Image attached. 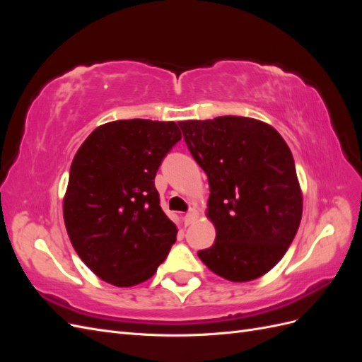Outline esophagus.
Returning <instances> with one entry per match:
<instances>
[{
  "instance_id": "34e87169",
  "label": "esophagus",
  "mask_w": 362,
  "mask_h": 362,
  "mask_svg": "<svg viewBox=\"0 0 362 362\" xmlns=\"http://www.w3.org/2000/svg\"><path fill=\"white\" fill-rule=\"evenodd\" d=\"M198 216H199V213H198V210H196V208H190V210L185 213V216H184V223L185 225H192L196 218H198Z\"/></svg>"
}]
</instances>
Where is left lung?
Listing matches in <instances>:
<instances>
[{
    "mask_svg": "<svg viewBox=\"0 0 362 362\" xmlns=\"http://www.w3.org/2000/svg\"><path fill=\"white\" fill-rule=\"evenodd\" d=\"M185 145L210 184L216 242L204 264L233 282L264 275L286 255L302 218L294 160L278 131L257 119L184 120Z\"/></svg>",
    "mask_w": 362,
    "mask_h": 362,
    "instance_id": "obj_1",
    "label": "left lung"
}]
</instances>
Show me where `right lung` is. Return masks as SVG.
Listing matches in <instances>:
<instances>
[{
    "label": "right lung",
    "instance_id": "1",
    "mask_svg": "<svg viewBox=\"0 0 362 362\" xmlns=\"http://www.w3.org/2000/svg\"><path fill=\"white\" fill-rule=\"evenodd\" d=\"M180 140L175 122L128 119L98 127L76 151L64 225L84 264L112 286L149 279L177 242L154 180Z\"/></svg>",
    "mask_w": 362,
    "mask_h": 362
}]
</instances>
